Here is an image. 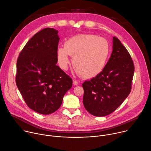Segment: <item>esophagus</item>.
<instances>
[{"label":"esophagus","instance_id":"34e87169","mask_svg":"<svg viewBox=\"0 0 151 151\" xmlns=\"http://www.w3.org/2000/svg\"><path fill=\"white\" fill-rule=\"evenodd\" d=\"M73 84H74V86H77L79 83H78V82L76 81V80H73Z\"/></svg>","mask_w":151,"mask_h":151}]
</instances>
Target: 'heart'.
I'll use <instances>...</instances> for the list:
<instances>
[{
    "label": "heart",
    "mask_w": 151,
    "mask_h": 151,
    "mask_svg": "<svg viewBox=\"0 0 151 151\" xmlns=\"http://www.w3.org/2000/svg\"><path fill=\"white\" fill-rule=\"evenodd\" d=\"M109 54L107 40L94 34H77L66 40L64 47L58 49V64L66 69L69 64L68 55L78 73L84 78H92L102 72Z\"/></svg>",
    "instance_id": "obj_1"
}]
</instances>
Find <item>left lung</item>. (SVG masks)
<instances>
[{"mask_svg":"<svg viewBox=\"0 0 151 151\" xmlns=\"http://www.w3.org/2000/svg\"><path fill=\"white\" fill-rule=\"evenodd\" d=\"M113 51L101 73L83 84V104L91 114L102 117L114 112L129 94L134 72L127 49L116 37Z\"/></svg>","mask_w":151,"mask_h":151,"instance_id":"1","label":"left lung"}]
</instances>
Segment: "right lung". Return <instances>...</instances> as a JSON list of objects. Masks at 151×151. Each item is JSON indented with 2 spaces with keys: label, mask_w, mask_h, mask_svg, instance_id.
<instances>
[{
  "label": "right lung",
  "mask_w": 151,
  "mask_h": 151,
  "mask_svg": "<svg viewBox=\"0 0 151 151\" xmlns=\"http://www.w3.org/2000/svg\"><path fill=\"white\" fill-rule=\"evenodd\" d=\"M58 31L47 28L36 33L20 52L16 82L27 105L42 114L61 106L72 79L57 65Z\"/></svg>",
  "instance_id": "add662e5"
}]
</instances>
